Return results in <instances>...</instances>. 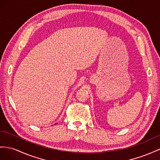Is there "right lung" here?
I'll use <instances>...</instances> for the list:
<instances>
[{
  "mask_svg": "<svg viewBox=\"0 0 160 160\" xmlns=\"http://www.w3.org/2000/svg\"><path fill=\"white\" fill-rule=\"evenodd\" d=\"M55 125H56V124H55Z\"/></svg>",
  "mask_w": 160,
  "mask_h": 160,
  "instance_id": "obj_1",
  "label": "right lung"
}]
</instances>
